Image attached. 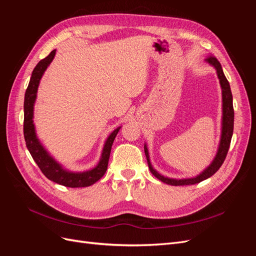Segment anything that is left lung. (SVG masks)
Here are the masks:
<instances>
[{"label": "left lung", "instance_id": "obj_1", "mask_svg": "<svg viewBox=\"0 0 256 256\" xmlns=\"http://www.w3.org/2000/svg\"><path fill=\"white\" fill-rule=\"evenodd\" d=\"M206 62L216 68V76H218L221 88H222V130H221V138H220L218 150H216V154L212 164L198 176L192 177V178H184V180H174V178L164 177V175L159 174L156 170L152 168L150 160L148 150H147V145L145 144L144 145L145 156H146L147 164H148V168L150 170L152 174L154 177H157L158 180H161L162 182H166L168 184L187 186V184H194L207 180V178L212 176L220 168L224 160H226V157L230 148L232 136H233V130H234V108H233V96H232L230 86L228 79L226 78V76H224V72L222 70V67H221V64L219 63V60L214 56H209L208 58H206Z\"/></svg>", "mask_w": 256, "mask_h": 256}]
</instances>
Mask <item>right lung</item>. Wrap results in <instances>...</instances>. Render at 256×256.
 Segmentation results:
<instances>
[{
  "label": "right lung",
  "instance_id": "obj_1",
  "mask_svg": "<svg viewBox=\"0 0 256 256\" xmlns=\"http://www.w3.org/2000/svg\"><path fill=\"white\" fill-rule=\"evenodd\" d=\"M56 51L53 50L47 58L42 60L36 65L34 70L30 76V80L28 86L26 90L24 95V122H23V134H24L26 144L28 150L33 157L34 161L40 166V171L48 180L56 182L58 184L65 186L70 188H82L88 187L94 184L102 178L108 168V162H109L110 152L112 148V144L114 138L120 131V127L116 128L113 132L108 136L106 141L104 145V150L102 152V157L98 164L88 171L84 172H72L62 166L58 161H56L49 152L44 150L42 144L38 140L34 126V104L37 96L38 85H40V79L44 74L46 69L48 68L51 62L56 56Z\"/></svg>",
  "mask_w": 256,
  "mask_h": 256
}]
</instances>
